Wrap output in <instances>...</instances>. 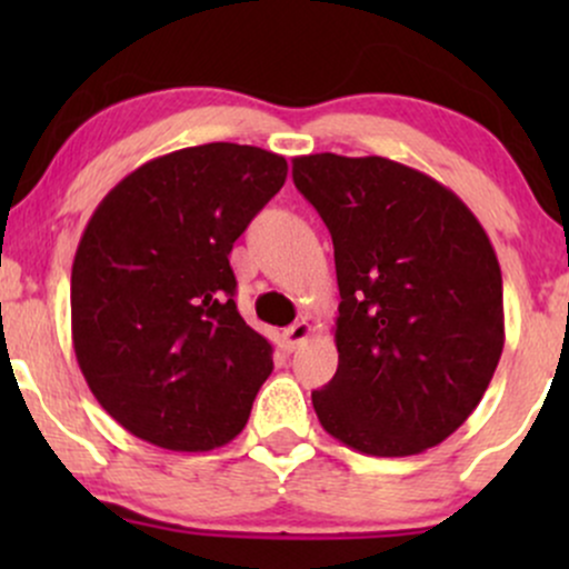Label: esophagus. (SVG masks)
<instances>
[{
	"instance_id": "esophagus-1",
	"label": "esophagus",
	"mask_w": 569,
	"mask_h": 569,
	"mask_svg": "<svg viewBox=\"0 0 569 569\" xmlns=\"http://www.w3.org/2000/svg\"><path fill=\"white\" fill-rule=\"evenodd\" d=\"M312 335V326L307 323V321H297L293 326H289V329L283 331V342H286V348L289 350H297L299 345L305 342L307 337Z\"/></svg>"
}]
</instances>
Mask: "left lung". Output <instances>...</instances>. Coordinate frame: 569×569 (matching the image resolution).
<instances>
[{
  "mask_svg": "<svg viewBox=\"0 0 569 569\" xmlns=\"http://www.w3.org/2000/svg\"><path fill=\"white\" fill-rule=\"evenodd\" d=\"M291 176L329 227L342 297L318 420L356 452H426L479 407L506 342L485 227L452 189L377 154H305Z\"/></svg>",
  "mask_w": 569,
  "mask_h": 569,
  "instance_id": "left-lung-1",
  "label": "left lung"
}]
</instances>
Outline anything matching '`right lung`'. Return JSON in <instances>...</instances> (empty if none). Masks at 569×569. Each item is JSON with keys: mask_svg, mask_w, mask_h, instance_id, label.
<instances>
[{"mask_svg": "<svg viewBox=\"0 0 569 569\" xmlns=\"http://www.w3.org/2000/svg\"><path fill=\"white\" fill-rule=\"evenodd\" d=\"M286 158L213 141L162 154L98 202L71 264L84 382L136 439L208 452L246 428L272 345L234 307L230 251Z\"/></svg>", "mask_w": 569, "mask_h": 569, "instance_id": "add662e5", "label": "right lung"}]
</instances>
